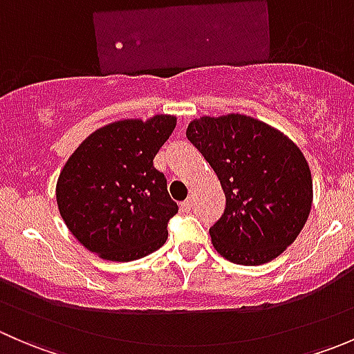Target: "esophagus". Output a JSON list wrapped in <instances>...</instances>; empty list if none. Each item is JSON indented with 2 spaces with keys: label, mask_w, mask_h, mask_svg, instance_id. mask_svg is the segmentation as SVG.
Listing matches in <instances>:
<instances>
[{
  "label": "esophagus",
  "mask_w": 354,
  "mask_h": 354,
  "mask_svg": "<svg viewBox=\"0 0 354 354\" xmlns=\"http://www.w3.org/2000/svg\"><path fill=\"white\" fill-rule=\"evenodd\" d=\"M192 207H194V200H192V197L185 200V202H181V210H185V212H188Z\"/></svg>",
  "instance_id": "obj_1"
}]
</instances>
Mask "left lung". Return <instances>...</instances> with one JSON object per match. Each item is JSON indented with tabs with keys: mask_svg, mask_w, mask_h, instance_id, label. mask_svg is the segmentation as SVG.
Wrapping results in <instances>:
<instances>
[{
	"mask_svg": "<svg viewBox=\"0 0 354 354\" xmlns=\"http://www.w3.org/2000/svg\"><path fill=\"white\" fill-rule=\"evenodd\" d=\"M187 137L226 195L223 217L209 230L216 252L240 266L277 259L301 233L313 202L312 173L298 145L238 113L197 118Z\"/></svg>",
	"mask_w": 354,
	"mask_h": 354,
	"instance_id": "8db88e82",
	"label": "left lung"
}]
</instances>
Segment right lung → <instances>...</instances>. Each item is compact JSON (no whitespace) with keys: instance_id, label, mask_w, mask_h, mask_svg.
<instances>
[{"instance_id":"add662e5","label":"right lung","mask_w":354,"mask_h":354,"mask_svg":"<svg viewBox=\"0 0 354 354\" xmlns=\"http://www.w3.org/2000/svg\"><path fill=\"white\" fill-rule=\"evenodd\" d=\"M176 127L173 114L128 118L88 135L68 157L56 183L66 227L104 260L131 262L166 243L178 212L154 157Z\"/></svg>"}]
</instances>
